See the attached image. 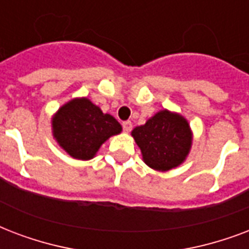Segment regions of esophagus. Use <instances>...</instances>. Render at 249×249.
<instances>
[{
	"label": "esophagus",
	"instance_id": "34e87169",
	"mask_svg": "<svg viewBox=\"0 0 249 249\" xmlns=\"http://www.w3.org/2000/svg\"><path fill=\"white\" fill-rule=\"evenodd\" d=\"M123 126V130L126 131V132H130L131 128H132V123L130 122V121H124V122L122 123Z\"/></svg>",
	"mask_w": 249,
	"mask_h": 249
}]
</instances>
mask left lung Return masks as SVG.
Instances as JSON below:
<instances>
[{"instance_id": "left-lung-1", "label": "left lung", "mask_w": 249, "mask_h": 249, "mask_svg": "<svg viewBox=\"0 0 249 249\" xmlns=\"http://www.w3.org/2000/svg\"><path fill=\"white\" fill-rule=\"evenodd\" d=\"M131 135L140 148L142 161L157 171H169L182 165L194 140L188 121L167 109L157 111L144 124L135 127Z\"/></svg>"}]
</instances>
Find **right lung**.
Returning <instances> with one entry per match:
<instances>
[{
	"mask_svg": "<svg viewBox=\"0 0 249 249\" xmlns=\"http://www.w3.org/2000/svg\"><path fill=\"white\" fill-rule=\"evenodd\" d=\"M121 132V123L87 97L67 101L52 117L53 138L75 160H92L107 139Z\"/></svg>",
	"mask_w": 249,
	"mask_h": 249,
	"instance_id": "add662e5",
	"label": "right lung"
}]
</instances>
